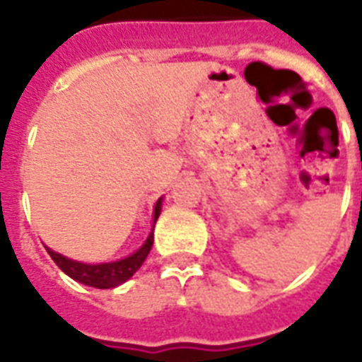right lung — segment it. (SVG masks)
I'll use <instances>...</instances> for the list:
<instances>
[{
    "instance_id": "add662e5",
    "label": "right lung",
    "mask_w": 362,
    "mask_h": 362,
    "mask_svg": "<svg viewBox=\"0 0 362 362\" xmlns=\"http://www.w3.org/2000/svg\"><path fill=\"white\" fill-rule=\"evenodd\" d=\"M159 212H161V199L156 203V209H153V223L158 220ZM152 244L153 233H150V237L146 238V242L142 244L139 252H135L129 257L120 259V261H115V263L101 264L78 263V261H73V259H67L64 255H59V253L52 252L50 247H47V252L52 257L54 263L58 264L59 269L64 270L67 276H71L73 280L81 281L84 286L98 287V289H110V287L120 286V284L129 280L131 276L141 269L144 259L148 257V253L152 250Z\"/></svg>"
}]
</instances>
